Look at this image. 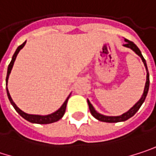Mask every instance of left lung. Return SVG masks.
<instances>
[{"label":"left lung","instance_id":"obj_1","mask_svg":"<svg viewBox=\"0 0 156 156\" xmlns=\"http://www.w3.org/2000/svg\"><path fill=\"white\" fill-rule=\"evenodd\" d=\"M125 41H126V44H124V46L126 48H131L134 52H136V54H137L139 57L141 58L144 67H145V69H146V81H145V85H144V92H143V95L141 97V98L129 109L127 112L124 113L123 115H116V116H109V115H102L100 113H98L96 109L94 108V107L92 106V104L90 103V101L87 99V104H88V107H89V110H90V113L91 115L98 120L99 121H102V122H107V123H117V122H124L127 119H129L130 117H132L137 111L138 109L140 108V107L142 106V104L144 102L145 100V98L147 96V93H148V89H149V84H150V80H149V72H148V69H147V65H146V62H145V59L144 58L142 53H141L140 49L138 48V47L132 41L125 39Z\"/></svg>","mask_w":156,"mask_h":156}]
</instances>
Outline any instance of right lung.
Instances as JSON below:
<instances>
[{
  "label": "right lung",
  "instance_id": "add662e5",
  "mask_svg": "<svg viewBox=\"0 0 156 156\" xmlns=\"http://www.w3.org/2000/svg\"><path fill=\"white\" fill-rule=\"evenodd\" d=\"M25 44H26V41H25V42H23L20 46H19V47L17 48L15 53H14V54H13V56H12V61H11V63H10V64H9V66H8L7 77H6V86L8 85L9 76H10V74H11L12 69V67H13V64H14V61H15V59H16V57H17L18 53L20 52V50L25 46ZM6 90H7V96H8V98H9V100H10L11 104L12 105V107H13L14 109H15L16 111L18 112V114H19L21 117H23L25 120H27V121H29V122H30V123H33V124H41V125H44V124H51V123L57 122V121H58L59 119H61V118H62V116H63V115H64V114H65L66 108H67V103H68V100H69V97H70V95H69V96L67 98V99L65 100V102L62 104V106H61L58 109L57 111H55V112H53V113L49 114V115H31V114H27V113L23 112L22 110H20V109L19 108L16 106L15 103L13 102V100H12V97H11V95H10V92H9V90H8V87L6 88Z\"/></svg>",
  "mask_w": 156,
  "mask_h": 156
}]
</instances>
